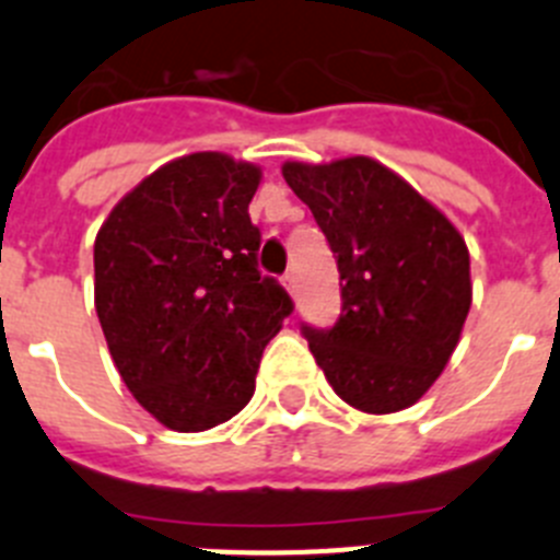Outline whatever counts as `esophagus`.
I'll return each mask as SVG.
<instances>
[{"label": "esophagus", "instance_id": "esophagus-1", "mask_svg": "<svg viewBox=\"0 0 560 560\" xmlns=\"http://www.w3.org/2000/svg\"><path fill=\"white\" fill-rule=\"evenodd\" d=\"M283 285H285V289L291 291V294H294V289H296V277H294V271H289V275L283 277Z\"/></svg>", "mask_w": 560, "mask_h": 560}]
</instances>
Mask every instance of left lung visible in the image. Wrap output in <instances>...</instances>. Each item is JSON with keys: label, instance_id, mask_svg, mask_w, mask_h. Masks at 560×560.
Segmentation results:
<instances>
[{"label": "left lung", "instance_id": "8db88e82", "mask_svg": "<svg viewBox=\"0 0 560 560\" xmlns=\"http://www.w3.org/2000/svg\"><path fill=\"white\" fill-rule=\"evenodd\" d=\"M283 179L311 207L339 266L336 325H303L316 364L361 412L412 407L448 364L471 308L463 235L370 156L285 162Z\"/></svg>", "mask_w": 560, "mask_h": 560}]
</instances>
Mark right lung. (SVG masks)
Returning a JSON list of instances; mask_svg holds the SVG:
<instances>
[{
	"label": "right lung",
	"instance_id": "add662e5",
	"mask_svg": "<svg viewBox=\"0 0 560 560\" xmlns=\"http://www.w3.org/2000/svg\"><path fill=\"white\" fill-rule=\"evenodd\" d=\"M257 165L187 153L126 192L95 237L108 353L140 407L173 432H205L241 412L264 348L294 311L257 269Z\"/></svg>",
	"mask_w": 560,
	"mask_h": 560
}]
</instances>
